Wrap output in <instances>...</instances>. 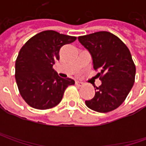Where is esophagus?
<instances>
[{
	"mask_svg": "<svg viewBox=\"0 0 146 146\" xmlns=\"http://www.w3.org/2000/svg\"><path fill=\"white\" fill-rule=\"evenodd\" d=\"M76 86H78V87H82V86H83V83H81V82L76 81Z\"/></svg>",
	"mask_w": 146,
	"mask_h": 146,
	"instance_id": "esophagus-1",
	"label": "esophagus"
}]
</instances>
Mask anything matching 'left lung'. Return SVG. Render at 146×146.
<instances>
[{
  "mask_svg": "<svg viewBox=\"0 0 146 146\" xmlns=\"http://www.w3.org/2000/svg\"><path fill=\"white\" fill-rule=\"evenodd\" d=\"M93 58L94 70L102 84L95 96L85 104L89 109L107 113L117 109L131 91L135 82L136 66L126 44L109 31H98L78 37Z\"/></svg>",
  "mask_w": 146,
  "mask_h": 146,
  "instance_id": "1",
  "label": "left lung"
}]
</instances>
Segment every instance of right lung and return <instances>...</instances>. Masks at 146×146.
Segmentation results:
<instances>
[{
	"instance_id": "obj_1",
	"label": "right lung",
	"mask_w": 146,
	"mask_h": 146,
	"mask_svg": "<svg viewBox=\"0 0 146 146\" xmlns=\"http://www.w3.org/2000/svg\"><path fill=\"white\" fill-rule=\"evenodd\" d=\"M76 36L44 31L29 39L20 49L15 62V80L20 95L30 106L51 109L62 101L66 88L75 81L61 78L53 66L59 60V51L74 42Z\"/></svg>"
}]
</instances>
